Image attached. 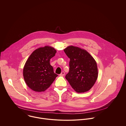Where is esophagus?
<instances>
[{"label": "esophagus", "mask_w": 126, "mask_h": 126, "mask_svg": "<svg viewBox=\"0 0 126 126\" xmlns=\"http://www.w3.org/2000/svg\"><path fill=\"white\" fill-rule=\"evenodd\" d=\"M64 75H65V73L64 72H62L60 74V76H61V77H63Z\"/></svg>", "instance_id": "obj_1"}]
</instances>
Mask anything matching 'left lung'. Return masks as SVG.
<instances>
[{
	"instance_id": "1",
	"label": "left lung",
	"mask_w": 126,
	"mask_h": 126,
	"mask_svg": "<svg viewBox=\"0 0 126 126\" xmlns=\"http://www.w3.org/2000/svg\"><path fill=\"white\" fill-rule=\"evenodd\" d=\"M63 51L70 59L69 71L65 78L77 93L90 90L98 77L96 62L86 50L69 46Z\"/></svg>"
}]
</instances>
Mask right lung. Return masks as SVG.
I'll use <instances>...</instances> for the list:
<instances>
[{
    "instance_id": "add662e5",
    "label": "right lung",
    "mask_w": 126,
    "mask_h": 126,
    "mask_svg": "<svg viewBox=\"0 0 126 126\" xmlns=\"http://www.w3.org/2000/svg\"><path fill=\"white\" fill-rule=\"evenodd\" d=\"M56 52L54 47L46 46L36 49L28 58L23 68V77L32 90L44 92L58 76L50 64V59Z\"/></svg>"
}]
</instances>
